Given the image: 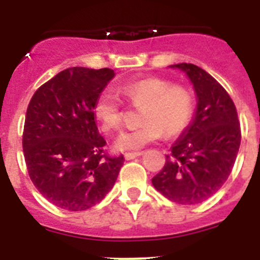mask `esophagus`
<instances>
[{
  "label": "esophagus",
  "mask_w": 260,
  "mask_h": 260,
  "mask_svg": "<svg viewBox=\"0 0 260 260\" xmlns=\"http://www.w3.org/2000/svg\"><path fill=\"white\" fill-rule=\"evenodd\" d=\"M141 155H143V152H127L125 153V158L126 160H133L135 157H139Z\"/></svg>",
  "instance_id": "esophagus-1"
}]
</instances>
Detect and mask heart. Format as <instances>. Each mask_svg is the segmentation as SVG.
Here are the masks:
<instances>
[{
	"label": "heart",
	"instance_id": "heart-1",
	"mask_svg": "<svg viewBox=\"0 0 260 260\" xmlns=\"http://www.w3.org/2000/svg\"><path fill=\"white\" fill-rule=\"evenodd\" d=\"M118 93L135 107H143L141 127L119 134L114 141L118 151H137L147 144L180 134L189 125L194 109L191 93L181 86H172L160 78L132 80L117 87ZM93 116L104 132H113L122 125L123 112L114 95L103 92L93 104Z\"/></svg>",
	"mask_w": 260,
	"mask_h": 260
}]
</instances>
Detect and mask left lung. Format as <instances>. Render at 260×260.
Returning <instances> with one entry per match:
<instances>
[{
    "instance_id": "8db88e82",
    "label": "left lung",
    "mask_w": 260,
    "mask_h": 260,
    "mask_svg": "<svg viewBox=\"0 0 260 260\" xmlns=\"http://www.w3.org/2000/svg\"><path fill=\"white\" fill-rule=\"evenodd\" d=\"M171 68L183 71L190 79L197 108L152 185L176 203H202L224 185L236 161L241 144L237 110L224 87L206 70L192 63Z\"/></svg>"
}]
</instances>
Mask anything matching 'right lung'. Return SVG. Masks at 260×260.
Here are the masks:
<instances>
[{
    "label": "right lung",
    "mask_w": 260,
    "mask_h": 260,
    "mask_svg": "<svg viewBox=\"0 0 260 260\" xmlns=\"http://www.w3.org/2000/svg\"><path fill=\"white\" fill-rule=\"evenodd\" d=\"M114 78L112 69L70 68L38 88L27 108L23 153L29 178L50 203L84 211L114 186L123 156L109 157L93 104Z\"/></svg>",
    "instance_id": "right-lung-1"
}]
</instances>
